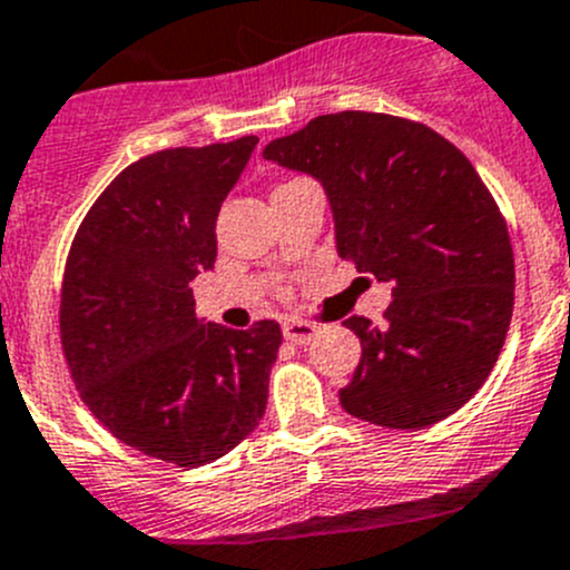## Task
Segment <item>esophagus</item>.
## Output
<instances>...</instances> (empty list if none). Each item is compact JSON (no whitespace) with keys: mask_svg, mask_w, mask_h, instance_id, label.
I'll return each mask as SVG.
<instances>
[{"mask_svg":"<svg viewBox=\"0 0 570 570\" xmlns=\"http://www.w3.org/2000/svg\"><path fill=\"white\" fill-rule=\"evenodd\" d=\"M282 333H285L291 344H311L316 338L318 327L311 322H302V318H288V322L282 324Z\"/></svg>","mask_w":570,"mask_h":570,"instance_id":"1","label":"esophagus"}]
</instances>
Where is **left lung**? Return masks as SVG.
<instances>
[{
  "mask_svg": "<svg viewBox=\"0 0 570 570\" xmlns=\"http://www.w3.org/2000/svg\"><path fill=\"white\" fill-rule=\"evenodd\" d=\"M263 156L307 173L333 209L335 252L392 285L386 322L350 316L361 363L346 414L420 431L490 377L514 305L507 220L468 156L422 122L372 111L311 119Z\"/></svg>",
  "mask_w": 570,
  "mask_h": 570,
  "instance_id": "8db88e82",
  "label": "left lung"
}]
</instances>
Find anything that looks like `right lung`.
I'll use <instances>...</instances> for the list:
<instances>
[{
	"mask_svg": "<svg viewBox=\"0 0 570 570\" xmlns=\"http://www.w3.org/2000/svg\"><path fill=\"white\" fill-rule=\"evenodd\" d=\"M257 137L170 148L119 173L80 224L61 288V344L91 414L134 451L178 468L226 456L259 425L282 344L276 322L195 316L215 220Z\"/></svg>",
	"mask_w": 570,
	"mask_h": 570,
	"instance_id": "obj_1",
	"label": "right lung"
}]
</instances>
